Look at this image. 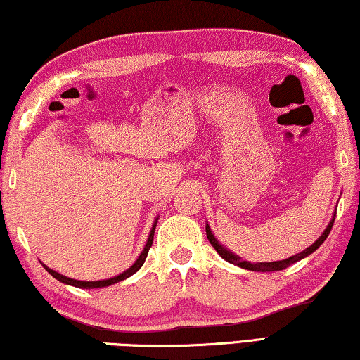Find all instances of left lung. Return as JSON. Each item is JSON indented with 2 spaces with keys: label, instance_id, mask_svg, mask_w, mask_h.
<instances>
[{
  "label": "left lung",
  "instance_id": "8db88e82",
  "mask_svg": "<svg viewBox=\"0 0 360 360\" xmlns=\"http://www.w3.org/2000/svg\"><path fill=\"white\" fill-rule=\"evenodd\" d=\"M334 218H336V211H334L333 214V219L329 221V224L326 226V229L323 231V234L319 236V238L314 240V243L309 245V248H307L304 250H302V252L297 254V255H292V257L288 259H283V260H275V262H257V264H250L248 262V260H243L239 257V255H236L234 252H231V250L228 248H224L223 244L219 243L218 239L214 238V234L211 233V228L210 224H206V236H208V240L211 243V245L216 249V252H218L221 257H223L226 262L233 264V265H238V267L240 269H248V270H252V272H275V270H283L290 267V265L298 262V260H302L304 257H308L309 254H313L314 250H316L319 245H321L324 240H326V238L329 236V233H331V228H333V223H334Z\"/></svg>",
  "mask_w": 360,
  "mask_h": 360
}]
</instances>
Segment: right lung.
<instances>
[{
  "mask_svg": "<svg viewBox=\"0 0 360 360\" xmlns=\"http://www.w3.org/2000/svg\"><path fill=\"white\" fill-rule=\"evenodd\" d=\"M157 221H159V216H157V218L154 219V224H152V228H150L149 238H147V243H146V245H144V249H142V252L139 254V257L136 259V262L132 264L129 269L124 270V272H122V274L116 275V277L105 278V280H96V282H83V280L68 278V277H65V275L58 274V272H56V270L49 269L47 265H44V264H42V265H44V269H46L47 272L51 274L53 278H57L58 282L67 283V285H72V287H78V288H103V287H110V285H112V283H117V282H121V280L129 278L131 275H134V274L137 272V270H139V269L142 267V265H144V262H146V257H147V254H149V249H150V245H152V240H154V233H155Z\"/></svg>",
  "mask_w": 360,
  "mask_h": 360,
  "instance_id": "add662e5",
  "label": "right lung"
}]
</instances>
